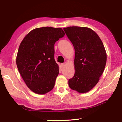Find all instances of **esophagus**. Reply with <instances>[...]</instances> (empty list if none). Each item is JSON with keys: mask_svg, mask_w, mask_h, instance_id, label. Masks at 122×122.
Instances as JSON below:
<instances>
[{"mask_svg": "<svg viewBox=\"0 0 122 122\" xmlns=\"http://www.w3.org/2000/svg\"><path fill=\"white\" fill-rule=\"evenodd\" d=\"M65 66H66V64H65L64 63H61V68H64V67H65Z\"/></svg>", "mask_w": 122, "mask_h": 122, "instance_id": "esophagus-1", "label": "esophagus"}]
</instances>
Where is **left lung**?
<instances>
[{
	"instance_id": "8db88e82",
	"label": "left lung",
	"mask_w": 122,
	"mask_h": 122,
	"mask_svg": "<svg viewBox=\"0 0 122 122\" xmlns=\"http://www.w3.org/2000/svg\"><path fill=\"white\" fill-rule=\"evenodd\" d=\"M64 30L74 46L75 73L68 84L79 93L92 89L99 81L107 62V53L98 35L87 27L69 26Z\"/></svg>"
}]
</instances>
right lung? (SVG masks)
Wrapping results in <instances>:
<instances>
[{
	"mask_svg": "<svg viewBox=\"0 0 122 122\" xmlns=\"http://www.w3.org/2000/svg\"><path fill=\"white\" fill-rule=\"evenodd\" d=\"M61 28L32 30L21 41L16 63L26 86L35 93L45 94L54 88L59 72L54 59V44L64 36Z\"/></svg>",
	"mask_w": 122,
	"mask_h": 122,
	"instance_id": "1",
	"label": "right lung"
}]
</instances>
